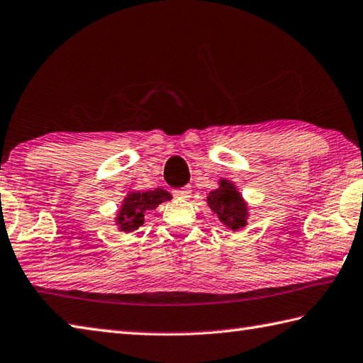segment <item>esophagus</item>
Segmentation results:
<instances>
[{"mask_svg":"<svg viewBox=\"0 0 363 363\" xmlns=\"http://www.w3.org/2000/svg\"><path fill=\"white\" fill-rule=\"evenodd\" d=\"M174 196H175V198H178V199H188V198H191V188L185 186V188L174 189Z\"/></svg>","mask_w":363,"mask_h":363,"instance_id":"34e87169","label":"esophagus"}]
</instances>
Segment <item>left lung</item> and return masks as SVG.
Returning a JSON list of instances; mask_svg holds the SVG:
<instances>
[{
	"instance_id": "8db88e82",
	"label": "left lung",
	"mask_w": 363,
	"mask_h": 363,
	"mask_svg": "<svg viewBox=\"0 0 363 363\" xmlns=\"http://www.w3.org/2000/svg\"><path fill=\"white\" fill-rule=\"evenodd\" d=\"M207 206L212 208L213 213H217L218 220L228 230L239 231L247 226V204L242 196L230 180L221 178L220 186L207 196Z\"/></svg>"
}]
</instances>
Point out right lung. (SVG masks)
Wrapping results in <instances>:
<instances>
[{
  "mask_svg": "<svg viewBox=\"0 0 363 363\" xmlns=\"http://www.w3.org/2000/svg\"><path fill=\"white\" fill-rule=\"evenodd\" d=\"M170 199V193L162 188H156L152 191H130L121 204L116 215V226L124 233L135 231L143 225L146 212L155 211L159 204Z\"/></svg>",
  "mask_w": 363,
  "mask_h": 363,
  "instance_id": "obj_1",
  "label": "right lung"
}]
</instances>
